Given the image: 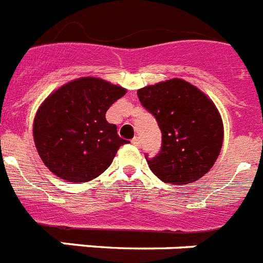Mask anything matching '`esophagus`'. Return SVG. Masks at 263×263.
<instances>
[{
    "label": "esophagus",
    "mask_w": 263,
    "mask_h": 263,
    "mask_svg": "<svg viewBox=\"0 0 263 263\" xmlns=\"http://www.w3.org/2000/svg\"><path fill=\"white\" fill-rule=\"evenodd\" d=\"M132 144H133L134 146L140 148V146H141V140H140V137H134L133 140H132Z\"/></svg>",
    "instance_id": "1"
}]
</instances>
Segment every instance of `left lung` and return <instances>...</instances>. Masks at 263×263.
Masks as SVG:
<instances>
[{"instance_id":"8db88e82","label":"left lung","mask_w":263,"mask_h":263,"mask_svg":"<svg viewBox=\"0 0 263 263\" xmlns=\"http://www.w3.org/2000/svg\"><path fill=\"white\" fill-rule=\"evenodd\" d=\"M144 108L161 130V149L148 159L149 168L165 183L198 180L217 160L224 127L215 103L180 79L148 85L137 92Z\"/></svg>"}]
</instances>
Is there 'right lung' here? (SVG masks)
<instances>
[{"label": "right lung", "instance_id": "add662e5", "mask_svg": "<svg viewBox=\"0 0 263 263\" xmlns=\"http://www.w3.org/2000/svg\"><path fill=\"white\" fill-rule=\"evenodd\" d=\"M125 93L119 85L83 77L62 85L42 103L33 121V141L52 174L68 182H88L110 167L127 141L106 121V112Z\"/></svg>", "mask_w": 263, "mask_h": 263}]
</instances>
